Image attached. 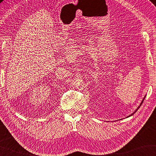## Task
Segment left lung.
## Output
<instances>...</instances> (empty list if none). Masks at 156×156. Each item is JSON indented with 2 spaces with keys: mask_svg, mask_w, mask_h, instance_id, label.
Listing matches in <instances>:
<instances>
[{
  "mask_svg": "<svg viewBox=\"0 0 156 156\" xmlns=\"http://www.w3.org/2000/svg\"><path fill=\"white\" fill-rule=\"evenodd\" d=\"M145 97H146V96H145ZM145 97H144V99H143V100L142 101V102H141V104H140V105L138 106V107H137V108L136 110V111H135L134 112H133V113L131 115H130L129 116H128V117H130V116H131V115H133L134 113H136V112L137 111V109H139V108H140V106H141L142 105V103H143V101H144V98H145Z\"/></svg>",
  "mask_w": 156,
  "mask_h": 156,
  "instance_id": "obj_1",
  "label": "left lung"
}]
</instances>
